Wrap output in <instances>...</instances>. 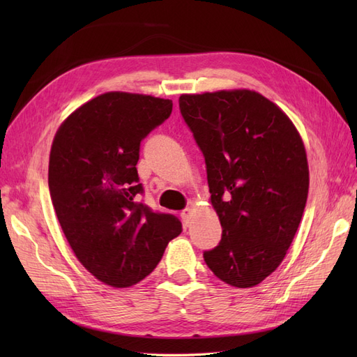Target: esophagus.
Returning a JSON list of instances; mask_svg holds the SVG:
<instances>
[{
    "label": "esophagus",
    "instance_id": "1",
    "mask_svg": "<svg viewBox=\"0 0 357 357\" xmlns=\"http://www.w3.org/2000/svg\"><path fill=\"white\" fill-rule=\"evenodd\" d=\"M190 214H192V208H185V210H183V211L180 213L181 219H183V222H185V225H189V220H190Z\"/></svg>",
    "mask_w": 357,
    "mask_h": 357
}]
</instances>
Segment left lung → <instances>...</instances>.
<instances>
[{"mask_svg":"<svg viewBox=\"0 0 357 357\" xmlns=\"http://www.w3.org/2000/svg\"><path fill=\"white\" fill-rule=\"evenodd\" d=\"M178 105L222 225L204 261L225 283L256 286L282 264L301 223L310 185L304 143L290 119L253 91L181 95Z\"/></svg>","mask_w":357,"mask_h":357,"instance_id":"8db88e82","label":"left lung"}]
</instances>
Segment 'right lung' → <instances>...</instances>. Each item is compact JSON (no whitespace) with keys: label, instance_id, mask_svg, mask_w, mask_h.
Wrapping results in <instances>:
<instances>
[{"label":"right lung","instance_id":"1","mask_svg":"<svg viewBox=\"0 0 357 357\" xmlns=\"http://www.w3.org/2000/svg\"><path fill=\"white\" fill-rule=\"evenodd\" d=\"M171 112V100L107 92L70 114L53 138V208L74 255L109 286L142 282L181 232L176 215L138 201L139 144Z\"/></svg>","mask_w":357,"mask_h":357}]
</instances>
